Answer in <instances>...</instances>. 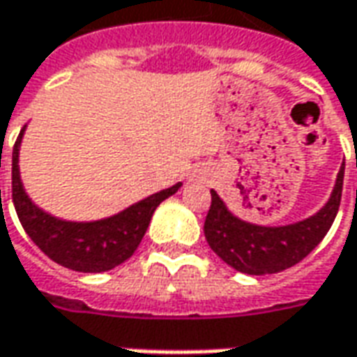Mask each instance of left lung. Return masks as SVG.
I'll return each mask as SVG.
<instances>
[{
	"instance_id": "obj_1",
	"label": "left lung",
	"mask_w": 357,
	"mask_h": 357,
	"mask_svg": "<svg viewBox=\"0 0 357 357\" xmlns=\"http://www.w3.org/2000/svg\"><path fill=\"white\" fill-rule=\"evenodd\" d=\"M344 165L334 190L321 210L303 221L282 227H264L233 215L215 190L204 221V235L218 257L237 272L262 276L296 266L324 239L340 208Z\"/></svg>"
}]
</instances>
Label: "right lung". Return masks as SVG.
<instances>
[{
  "label": "right lung",
  "instance_id": "add662e5",
  "mask_svg": "<svg viewBox=\"0 0 357 357\" xmlns=\"http://www.w3.org/2000/svg\"><path fill=\"white\" fill-rule=\"evenodd\" d=\"M23 132L24 128L13 147L11 186L15 210L34 245L54 262L75 272H107L128 260L144 239L155 208L181 188V183H176L105 220H58L34 206L24 192L19 174V146Z\"/></svg>",
  "mask_w": 357,
  "mask_h": 357
}]
</instances>
